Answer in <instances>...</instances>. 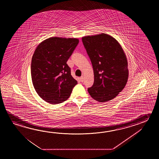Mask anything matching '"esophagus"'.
I'll use <instances>...</instances> for the list:
<instances>
[{
  "instance_id": "obj_1",
  "label": "esophagus",
  "mask_w": 159,
  "mask_h": 159,
  "mask_svg": "<svg viewBox=\"0 0 159 159\" xmlns=\"http://www.w3.org/2000/svg\"><path fill=\"white\" fill-rule=\"evenodd\" d=\"M80 79H81V82H84V76H83V75H82V76H81Z\"/></svg>"
}]
</instances>
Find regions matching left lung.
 I'll use <instances>...</instances> for the list:
<instances>
[{
	"label": "left lung",
	"mask_w": 159,
	"mask_h": 159,
	"mask_svg": "<svg viewBox=\"0 0 159 159\" xmlns=\"http://www.w3.org/2000/svg\"><path fill=\"white\" fill-rule=\"evenodd\" d=\"M82 40L94 70V84L88 92L99 102L110 101L122 91L128 81L125 53L118 41L107 34L86 36Z\"/></svg>",
	"instance_id": "left-lung-1"
}]
</instances>
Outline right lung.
<instances>
[{
	"instance_id": "obj_1",
	"label": "right lung",
	"mask_w": 159,
	"mask_h": 159,
	"mask_svg": "<svg viewBox=\"0 0 159 159\" xmlns=\"http://www.w3.org/2000/svg\"><path fill=\"white\" fill-rule=\"evenodd\" d=\"M78 43L77 38L52 37L37 45L31 77L35 90L45 101L53 105L65 101L77 84L66 62Z\"/></svg>"
}]
</instances>
